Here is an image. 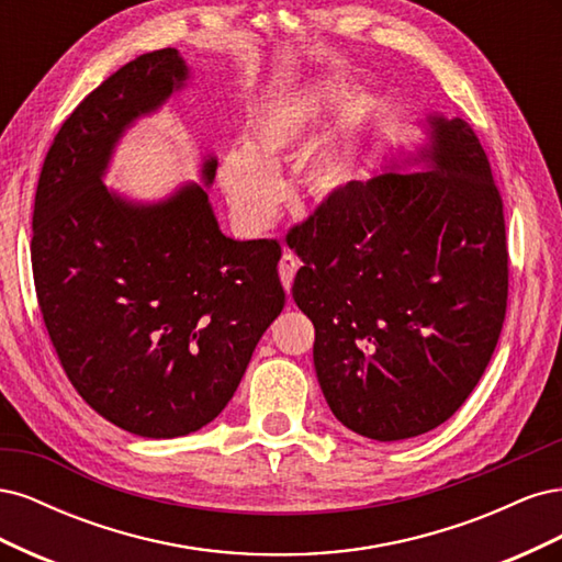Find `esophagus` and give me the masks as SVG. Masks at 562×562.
Returning <instances> with one entry per match:
<instances>
[{"label": "esophagus", "mask_w": 562, "mask_h": 562, "mask_svg": "<svg viewBox=\"0 0 562 562\" xmlns=\"http://www.w3.org/2000/svg\"><path fill=\"white\" fill-rule=\"evenodd\" d=\"M300 269V260L295 258V255L291 250H285L281 255V262H279V277H281V283L285 291H291L293 285V279H295V271Z\"/></svg>", "instance_id": "esophagus-1"}]
</instances>
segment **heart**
<instances>
[{"instance_id":"b5f03b06","label":"heart","mask_w":562,"mask_h":562,"mask_svg":"<svg viewBox=\"0 0 562 562\" xmlns=\"http://www.w3.org/2000/svg\"><path fill=\"white\" fill-rule=\"evenodd\" d=\"M328 83L283 93L252 110L246 128L248 147H234L220 161L217 180L227 196L232 215L244 232H265L279 213L283 182L277 164L307 147L333 103ZM353 173L351 149L345 143L323 145L302 161L304 190L316 199L342 192Z\"/></svg>"}]
</instances>
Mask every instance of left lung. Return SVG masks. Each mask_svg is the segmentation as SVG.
<instances>
[{
  "mask_svg": "<svg viewBox=\"0 0 562 562\" xmlns=\"http://www.w3.org/2000/svg\"><path fill=\"white\" fill-rule=\"evenodd\" d=\"M419 124L427 143L349 182L285 239L302 260L293 300L314 323L323 396L347 429L384 443L462 407L508 295L504 206L479 138L459 116Z\"/></svg>",
  "mask_w": 562,
  "mask_h": 562,
  "instance_id": "left-lung-1",
  "label": "left lung"
}]
</instances>
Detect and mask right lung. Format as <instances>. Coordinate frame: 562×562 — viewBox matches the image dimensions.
<instances>
[{"mask_svg": "<svg viewBox=\"0 0 562 562\" xmlns=\"http://www.w3.org/2000/svg\"><path fill=\"white\" fill-rule=\"evenodd\" d=\"M178 48L126 63L65 119L42 166L32 274L63 370L119 429L176 438L232 401L283 304L281 246L220 232L206 187L133 201L103 182L124 133L184 89Z\"/></svg>", "mask_w": 562, "mask_h": 562, "instance_id": "add662e5", "label": "right lung"}]
</instances>
